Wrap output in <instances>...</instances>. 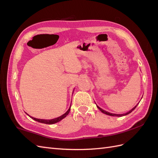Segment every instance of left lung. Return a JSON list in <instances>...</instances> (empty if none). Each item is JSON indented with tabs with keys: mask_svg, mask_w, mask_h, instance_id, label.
Masks as SVG:
<instances>
[{
	"mask_svg": "<svg viewBox=\"0 0 158 158\" xmlns=\"http://www.w3.org/2000/svg\"><path fill=\"white\" fill-rule=\"evenodd\" d=\"M136 106H136L135 107H134L133 109H132L130 111H128V112H127V113H125V114H113V113H109V112H107V111H104V110H103L102 109H101L99 107H98V106H97L98 107V108L100 110V111H101L102 113H105V114H108V115H111V116H116V117H122V116H124V115H127V114H129V113H131L134 109H135L136 107Z\"/></svg>",
	"mask_w": 158,
	"mask_h": 158,
	"instance_id": "obj_1",
	"label": "left lung"
}]
</instances>
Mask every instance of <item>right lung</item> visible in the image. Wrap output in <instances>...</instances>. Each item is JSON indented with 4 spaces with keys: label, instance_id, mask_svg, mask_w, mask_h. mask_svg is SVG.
Returning a JSON list of instances; mask_svg holds the SVG:
<instances>
[{
    "label": "right lung",
    "instance_id": "obj_1",
    "mask_svg": "<svg viewBox=\"0 0 158 158\" xmlns=\"http://www.w3.org/2000/svg\"><path fill=\"white\" fill-rule=\"evenodd\" d=\"M70 111V107L69 109V110H68L67 111H66L64 114H63V115H61L60 117H59L53 118V119H51V120H45V119H39V118H33V117H30H30L31 118H33V120H35V121H37V122H40V123H44V124H48V125H52V124H54V123L59 122L60 121L62 120V119H63L64 118H65V117L69 114Z\"/></svg>",
    "mask_w": 158,
    "mask_h": 158
}]
</instances>
